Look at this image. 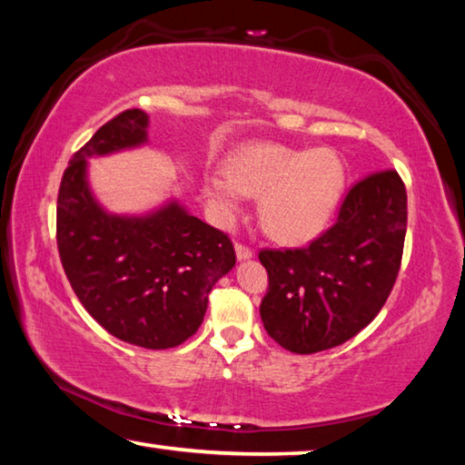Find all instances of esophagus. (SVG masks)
<instances>
[{"label":"esophagus","instance_id":"1","mask_svg":"<svg viewBox=\"0 0 465 465\" xmlns=\"http://www.w3.org/2000/svg\"><path fill=\"white\" fill-rule=\"evenodd\" d=\"M235 256H238V261H248V258L254 256V252H252V248H248L246 243L238 242L235 243Z\"/></svg>","mask_w":465,"mask_h":465}]
</instances>
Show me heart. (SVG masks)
Instances as JSON below:
<instances>
[{"label":"heart","mask_w":465,"mask_h":465,"mask_svg":"<svg viewBox=\"0 0 465 465\" xmlns=\"http://www.w3.org/2000/svg\"><path fill=\"white\" fill-rule=\"evenodd\" d=\"M346 188V166L332 149L252 143L230 157L227 172L204 180V194L223 222L243 194L261 196V223L282 243H305L332 222Z\"/></svg>","instance_id":"1"}]
</instances>
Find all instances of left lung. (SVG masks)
Instances as JSON below:
<instances>
[{
	"label": "left lung",
	"mask_w": 465,
	"mask_h": 465,
	"mask_svg": "<svg viewBox=\"0 0 465 465\" xmlns=\"http://www.w3.org/2000/svg\"><path fill=\"white\" fill-rule=\"evenodd\" d=\"M406 186L396 170L369 174L346 193L332 227L310 246L262 250L269 291L264 330L282 349L312 355L351 341L383 308L406 238Z\"/></svg>",
	"instance_id": "obj_1"
}]
</instances>
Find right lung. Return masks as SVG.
Wrapping results in <instances>:
<instances>
[{"mask_svg":"<svg viewBox=\"0 0 465 465\" xmlns=\"http://www.w3.org/2000/svg\"><path fill=\"white\" fill-rule=\"evenodd\" d=\"M149 116L124 110L69 160L57 196V248L77 299L110 334L172 349L199 330L215 282L235 264L227 233L170 201L153 213H106L88 186V157L147 141Z\"/></svg>","mask_w":465,"mask_h":465,"instance_id":"add662e5","label":"right lung"}]
</instances>
